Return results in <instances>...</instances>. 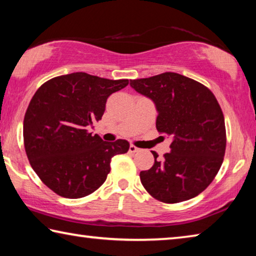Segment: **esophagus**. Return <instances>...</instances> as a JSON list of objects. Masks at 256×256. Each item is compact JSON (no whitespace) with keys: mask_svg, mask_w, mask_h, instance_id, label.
<instances>
[{"mask_svg":"<svg viewBox=\"0 0 256 256\" xmlns=\"http://www.w3.org/2000/svg\"><path fill=\"white\" fill-rule=\"evenodd\" d=\"M128 151H130V152H131V154H136V152H138V148H136V146L131 144V146H130V148H128Z\"/></svg>","mask_w":256,"mask_h":256,"instance_id":"esophagus-1","label":"esophagus"}]
</instances>
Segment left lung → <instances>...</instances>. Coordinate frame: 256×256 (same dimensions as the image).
I'll use <instances>...</instances> for the list:
<instances>
[{"label":"left lung","instance_id":"1","mask_svg":"<svg viewBox=\"0 0 256 256\" xmlns=\"http://www.w3.org/2000/svg\"><path fill=\"white\" fill-rule=\"evenodd\" d=\"M130 84L154 102L156 128L172 140L162 162L152 151V167L140 172L144 188L164 203L198 196L218 174L226 151L224 118L214 94L174 72L130 80Z\"/></svg>","mask_w":256,"mask_h":256}]
</instances>
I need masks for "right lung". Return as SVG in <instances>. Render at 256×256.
<instances>
[{"mask_svg":"<svg viewBox=\"0 0 256 256\" xmlns=\"http://www.w3.org/2000/svg\"><path fill=\"white\" fill-rule=\"evenodd\" d=\"M128 84V79L76 72L53 78L34 92L24 120L26 154L42 183L60 196L94 193L106 180L112 158L128 152L126 140L106 142L88 132L102 120L107 98Z\"/></svg>","mask_w":256,"mask_h":256,"instance_id":"1","label":"right lung"}]
</instances>
